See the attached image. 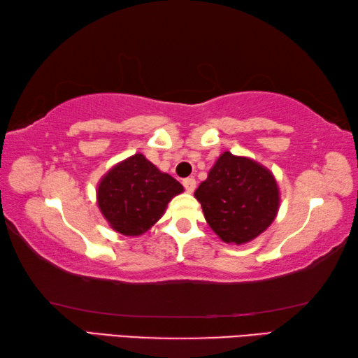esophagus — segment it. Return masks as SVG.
I'll use <instances>...</instances> for the list:
<instances>
[{
	"instance_id": "esophagus-1",
	"label": "esophagus",
	"mask_w": 358,
	"mask_h": 358,
	"mask_svg": "<svg viewBox=\"0 0 358 358\" xmlns=\"http://www.w3.org/2000/svg\"><path fill=\"white\" fill-rule=\"evenodd\" d=\"M196 185H197L196 180H194L192 177L183 180V186H185V189H186L187 192H194V189H196Z\"/></svg>"
}]
</instances>
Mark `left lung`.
<instances>
[{
  "label": "left lung",
  "mask_w": 358,
  "mask_h": 358,
  "mask_svg": "<svg viewBox=\"0 0 358 358\" xmlns=\"http://www.w3.org/2000/svg\"><path fill=\"white\" fill-rule=\"evenodd\" d=\"M211 230L226 243L243 245L275 221L280 189L268 169L230 151L217 157L194 192Z\"/></svg>",
  "instance_id": "8db88e82"
}]
</instances>
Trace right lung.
I'll return each instance as SVG.
<instances>
[{
    "label": "right lung",
    "instance_id": "right-lung-1",
    "mask_svg": "<svg viewBox=\"0 0 358 358\" xmlns=\"http://www.w3.org/2000/svg\"><path fill=\"white\" fill-rule=\"evenodd\" d=\"M180 192L183 186L177 180L136 153L101 178L98 205L115 232L137 237L161 220L167 203Z\"/></svg>",
    "mask_w": 358,
    "mask_h": 358
}]
</instances>
